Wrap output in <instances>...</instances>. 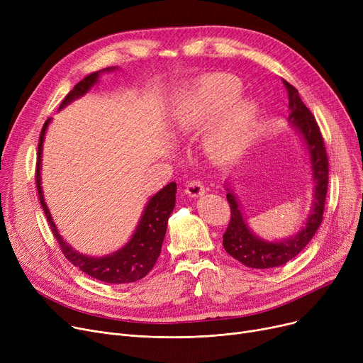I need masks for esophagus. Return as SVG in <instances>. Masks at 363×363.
I'll return each mask as SVG.
<instances>
[{"instance_id": "esophagus-1", "label": "esophagus", "mask_w": 363, "mask_h": 363, "mask_svg": "<svg viewBox=\"0 0 363 363\" xmlns=\"http://www.w3.org/2000/svg\"><path fill=\"white\" fill-rule=\"evenodd\" d=\"M204 193H206V186L203 185L201 181H189L185 188V194L188 197H200Z\"/></svg>"}]
</instances>
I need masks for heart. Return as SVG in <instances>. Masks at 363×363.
<instances>
[{"mask_svg": "<svg viewBox=\"0 0 363 363\" xmlns=\"http://www.w3.org/2000/svg\"><path fill=\"white\" fill-rule=\"evenodd\" d=\"M242 85L230 73H213L179 94L172 118L184 133L206 129L201 148L206 157L226 164L235 160L249 143L257 119V104L250 97H238Z\"/></svg>", "mask_w": 363, "mask_h": 363, "instance_id": "obj_1", "label": "heart"}]
</instances>
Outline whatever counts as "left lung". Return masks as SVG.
Here are the masks:
<instances>
[{
	"label": "left lung",
	"instance_id": "left-lung-1",
	"mask_svg": "<svg viewBox=\"0 0 363 363\" xmlns=\"http://www.w3.org/2000/svg\"><path fill=\"white\" fill-rule=\"evenodd\" d=\"M284 85L289 91V122L300 135L309 155L313 200L304 226L287 238L269 241L260 238L250 230L241 212L238 199L230 188V184H225L228 191L226 199L231 207V220L223 234V249L240 263L255 269L277 268V266H282L296 257L318 231L323 218V206H325L327 199L328 157L319 126L311 110L301 101L298 91L287 81H284Z\"/></svg>",
	"mask_w": 363,
	"mask_h": 363
}]
</instances>
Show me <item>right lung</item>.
I'll return each instance as SVG.
<instances>
[{"mask_svg": "<svg viewBox=\"0 0 363 363\" xmlns=\"http://www.w3.org/2000/svg\"><path fill=\"white\" fill-rule=\"evenodd\" d=\"M118 67H107L99 72H94L84 78L79 84H76L74 88L66 95V99L60 104L59 110L65 108L72 101L78 100L99 82L100 74L104 72H113ZM51 122V118L44 123V128L40 135V144H38V163H36V186L38 194H40V201L48 219L51 231L59 241L62 252L73 266L79 268L86 275L100 279L107 284H128L135 282L144 278L156 264L157 257L160 256L162 244L166 235L167 219L174 211L175 200H177V184L170 182L163 186L159 193L152 196L145 208L143 211L141 219L133 231L130 240L121 247L119 250L113 252L111 255H106L101 257H94L88 255H82L76 252L70 244L65 241L60 235L57 225L52 220V216L48 211V206L44 200V191L41 185V162H43V144L47 133V128Z\"/></svg>", "mask_w": 363, "mask_h": 363, "instance_id": "obj_1", "label": "right lung"}]
</instances>
